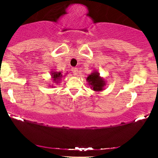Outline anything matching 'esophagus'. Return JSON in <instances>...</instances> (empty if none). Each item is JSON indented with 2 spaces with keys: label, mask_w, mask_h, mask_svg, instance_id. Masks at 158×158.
<instances>
[{
  "label": "esophagus",
  "mask_w": 158,
  "mask_h": 158,
  "mask_svg": "<svg viewBox=\"0 0 158 158\" xmlns=\"http://www.w3.org/2000/svg\"><path fill=\"white\" fill-rule=\"evenodd\" d=\"M72 73H73V75H75V76H76V75H77V72H78V70H77V68H72Z\"/></svg>",
  "instance_id": "obj_1"
}]
</instances>
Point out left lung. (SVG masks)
<instances>
[{
    "label": "left lung",
    "mask_w": 158,
    "mask_h": 158,
    "mask_svg": "<svg viewBox=\"0 0 158 158\" xmlns=\"http://www.w3.org/2000/svg\"><path fill=\"white\" fill-rule=\"evenodd\" d=\"M86 81L88 82V85L94 91H102L104 90L106 85L105 80L100 76V74L97 71L94 72L88 75Z\"/></svg>",
    "instance_id": "left-lung-1"
}]
</instances>
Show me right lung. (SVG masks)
Returning <instances> with one entry per match:
<instances>
[{"label":"right lung","instance_id":"add662e5","mask_svg":"<svg viewBox=\"0 0 158 158\" xmlns=\"http://www.w3.org/2000/svg\"><path fill=\"white\" fill-rule=\"evenodd\" d=\"M67 73H64V75L60 71H56V70H52L51 71V76H52V79L53 82L55 83H60V81H61L62 77H64V75H66ZM52 86V88L53 87L54 85H49V87Z\"/></svg>","mask_w":158,"mask_h":158}]
</instances>
